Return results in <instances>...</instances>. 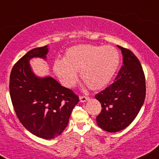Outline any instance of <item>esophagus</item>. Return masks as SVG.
I'll return each instance as SVG.
<instances>
[{
    "label": "esophagus",
    "mask_w": 159,
    "mask_h": 159,
    "mask_svg": "<svg viewBox=\"0 0 159 159\" xmlns=\"http://www.w3.org/2000/svg\"><path fill=\"white\" fill-rule=\"evenodd\" d=\"M89 99H90V98H89L88 97H86V96L80 97V102H86V101H88Z\"/></svg>",
    "instance_id": "34e87169"
}]
</instances>
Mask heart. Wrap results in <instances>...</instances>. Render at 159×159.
I'll return each instance as SVG.
<instances>
[{"instance_id":"1","label":"heart","mask_w":159,"mask_h":159,"mask_svg":"<svg viewBox=\"0 0 159 159\" xmlns=\"http://www.w3.org/2000/svg\"><path fill=\"white\" fill-rule=\"evenodd\" d=\"M120 62V55L112 46L84 44L69 48L64 58L54 61L53 71L66 87H73L80 72L83 80L92 90H99L107 85L116 74Z\"/></svg>"}]
</instances>
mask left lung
<instances>
[{"instance_id":"1","label":"left lung","mask_w":159,"mask_h":159,"mask_svg":"<svg viewBox=\"0 0 159 159\" xmlns=\"http://www.w3.org/2000/svg\"><path fill=\"white\" fill-rule=\"evenodd\" d=\"M122 51L123 66L115 82L95 95L101 104L97 116L98 126L107 132H119L137 117L146 95L145 76L140 61L129 50L118 45Z\"/></svg>"}]
</instances>
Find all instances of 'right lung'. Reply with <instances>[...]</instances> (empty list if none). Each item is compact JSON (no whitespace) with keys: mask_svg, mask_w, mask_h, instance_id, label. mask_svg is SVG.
<instances>
[{"mask_svg":"<svg viewBox=\"0 0 159 159\" xmlns=\"http://www.w3.org/2000/svg\"><path fill=\"white\" fill-rule=\"evenodd\" d=\"M48 46L30 50L13 66L10 75V96L17 117L24 127L40 138L59 136L69 123L79 97L51 76L39 77L30 60H46Z\"/></svg>","mask_w":159,"mask_h":159,"instance_id":"1","label":"right lung"}]
</instances>
